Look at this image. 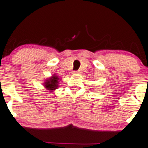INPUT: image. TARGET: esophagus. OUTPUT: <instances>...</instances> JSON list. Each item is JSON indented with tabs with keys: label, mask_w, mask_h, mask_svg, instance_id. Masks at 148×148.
<instances>
[{
	"label": "esophagus",
	"mask_w": 148,
	"mask_h": 148,
	"mask_svg": "<svg viewBox=\"0 0 148 148\" xmlns=\"http://www.w3.org/2000/svg\"><path fill=\"white\" fill-rule=\"evenodd\" d=\"M73 74H81V71H79V70H77V71H74V72H73Z\"/></svg>",
	"instance_id": "1"
}]
</instances>
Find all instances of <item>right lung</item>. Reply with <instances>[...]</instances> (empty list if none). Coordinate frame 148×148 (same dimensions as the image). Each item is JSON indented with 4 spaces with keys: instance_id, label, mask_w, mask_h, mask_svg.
<instances>
[{
    "instance_id": "right-lung-1",
    "label": "right lung",
    "mask_w": 148,
    "mask_h": 148,
    "mask_svg": "<svg viewBox=\"0 0 148 148\" xmlns=\"http://www.w3.org/2000/svg\"><path fill=\"white\" fill-rule=\"evenodd\" d=\"M60 79L59 78L58 76H56L55 74L52 75V77H49V79H47V80H45V88H46L47 90L52 92L53 90H55V89H57V88L58 87L59 84V80Z\"/></svg>"
}]
</instances>
